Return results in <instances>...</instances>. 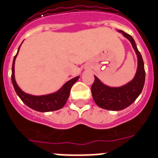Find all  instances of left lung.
Returning <instances> with one entry per match:
<instances>
[{"label": "left lung", "mask_w": 158, "mask_h": 158, "mask_svg": "<svg viewBox=\"0 0 158 158\" xmlns=\"http://www.w3.org/2000/svg\"><path fill=\"white\" fill-rule=\"evenodd\" d=\"M132 45L138 56V69L132 81L121 87H109L103 84L96 76L91 87V92L96 104L104 109L118 111L130 106L142 93L145 83L144 63L140 52L132 36L124 31H118Z\"/></svg>", "instance_id": "obj_1"}]
</instances>
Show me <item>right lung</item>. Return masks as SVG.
Here are the masks:
<instances>
[{"label":"right lung","instance_id":"add662e5","mask_svg":"<svg viewBox=\"0 0 158 158\" xmlns=\"http://www.w3.org/2000/svg\"><path fill=\"white\" fill-rule=\"evenodd\" d=\"M20 47L18 49V52L20 50ZM18 52L14 57L13 64H12L11 81L15 90V93L17 94L20 99L23 101V103L28 106L29 108L38 112L55 111V110L63 108L69 97L71 88L74 85V83L79 79V76L75 77L74 79L66 82L65 84L60 88V89L58 90L57 92L53 93L50 94L35 96V95L26 94L20 89L15 79V60L18 55Z\"/></svg>","mask_w":158,"mask_h":158}]
</instances>
